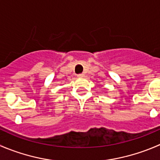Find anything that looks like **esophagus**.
Masks as SVG:
<instances>
[{"label": "esophagus", "instance_id": "34e87169", "mask_svg": "<svg viewBox=\"0 0 160 160\" xmlns=\"http://www.w3.org/2000/svg\"><path fill=\"white\" fill-rule=\"evenodd\" d=\"M77 77H84V74L80 73V74H78V75H77Z\"/></svg>", "mask_w": 160, "mask_h": 160}]
</instances>
